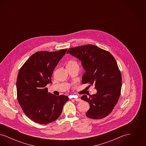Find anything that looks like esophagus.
Returning a JSON list of instances; mask_svg holds the SVG:
<instances>
[{
    "instance_id": "34e87169",
    "label": "esophagus",
    "mask_w": 146,
    "mask_h": 146,
    "mask_svg": "<svg viewBox=\"0 0 146 146\" xmlns=\"http://www.w3.org/2000/svg\"><path fill=\"white\" fill-rule=\"evenodd\" d=\"M74 101H77V102H79V101H81V99L80 98H79V97H78V98H74L73 99Z\"/></svg>"
}]
</instances>
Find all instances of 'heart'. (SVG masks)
I'll use <instances>...</instances> for the list:
<instances>
[{
  "mask_svg": "<svg viewBox=\"0 0 146 146\" xmlns=\"http://www.w3.org/2000/svg\"><path fill=\"white\" fill-rule=\"evenodd\" d=\"M76 65H78V63L76 61L74 60H70L68 61V62L67 63V67H72V66H74Z\"/></svg>",
  "mask_w": 146,
  "mask_h": 146,
  "instance_id": "heart-1",
  "label": "heart"
}]
</instances>
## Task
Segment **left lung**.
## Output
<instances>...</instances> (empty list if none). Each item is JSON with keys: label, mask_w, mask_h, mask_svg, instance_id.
Instances as JSON below:
<instances>
[{"label": "left lung", "mask_w": 146, "mask_h": 146, "mask_svg": "<svg viewBox=\"0 0 146 146\" xmlns=\"http://www.w3.org/2000/svg\"><path fill=\"white\" fill-rule=\"evenodd\" d=\"M81 61L85 73L82 83L94 85L97 93L81 99L90 104L86 117L95 119L108 115L117 104L121 89V75L114 57L93 45L72 48L67 52Z\"/></svg>", "instance_id": "1"}]
</instances>
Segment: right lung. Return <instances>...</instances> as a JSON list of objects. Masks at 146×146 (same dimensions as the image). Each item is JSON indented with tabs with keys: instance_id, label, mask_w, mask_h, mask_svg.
I'll list each match as a JSON object with an SVG mask.
<instances>
[{
	"instance_id": "right-lung-1",
	"label": "right lung",
	"mask_w": 146,
	"mask_h": 146,
	"mask_svg": "<svg viewBox=\"0 0 146 146\" xmlns=\"http://www.w3.org/2000/svg\"><path fill=\"white\" fill-rule=\"evenodd\" d=\"M67 50L35 52L19 70L16 82L17 100L25 115L35 123L46 125L55 121L69 100L66 96H57L48 92L46 88L52 83L53 71Z\"/></svg>"
}]
</instances>
